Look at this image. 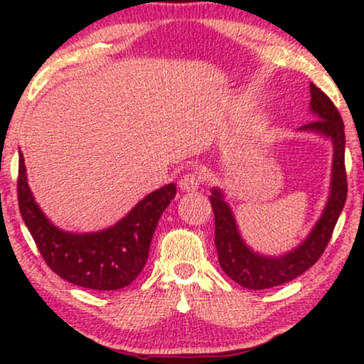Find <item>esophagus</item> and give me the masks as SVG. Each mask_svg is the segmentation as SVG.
I'll list each match as a JSON object with an SVG mask.
<instances>
[{"label":"esophagus","instance_id":"34e87169","mask_svg":"<svg viewBox=\"0 0 364 364\" xmlns=\"http://www.w3.org/2000/svg\"><path fill=\"white\" fill-rule=\"evenodd\" d=\"M178 187L182 188L183 192H193L200 187V176L197 172H187L186 176L181 177L178 181Z\"/></svg>","mask_w":364,"mask_h":364}]
</instances>
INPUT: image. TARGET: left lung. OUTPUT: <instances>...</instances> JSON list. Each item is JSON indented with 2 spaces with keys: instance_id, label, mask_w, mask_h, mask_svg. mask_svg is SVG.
Wrapping results in <instances>:
<instances>
[{
  "instance_id": "left-lung-1",
  "label": "left lung",
  "mask_w": 364,
  "mask_h": 364,
  "mask_svg": "<svg viewBox=\"0 0 364 364\" xmlns=\"http://www.w3.org/2000/svg\"><path fill=\"white\" fill-rule=\"evenodd\" d=\"M310 109L315 114V121L305 124L300 131H310L321 134L333 142V168L331 187L326 207L320 220L313 227L306 240L300 243L295 250L282 257H265L253 252L243 242L237 228L235 217L232 208L223 200V193L218 188H212L210 203L215 215V247L218 253V263L222 270L237 282L238 285L248 290H265V288L278 287L283 283L295 280L305 273L318 258L323 255L335 230L338 217L345 207L348 182L345 168V124L343 119L321 89L310 84Z\"/></svg>"
}]
</instances>
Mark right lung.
<instances>
[{
    "label": "right lung",
    "mask_w": 364,
    "mask_h": 364,
    "mask_svg": "<svg viewBox=\"0 0 364 364\" xmlns=\"http://www.w3.org/2000/svg\"><path fill=\"white\" fill-rule=\"evenodd\" d=\"M176 183L144 197L116 225L96 233H73L54 227L29 191L19 152L18 203L39 253L51 270L69 283L91 290H119L139 277L162 212L176 197Z\"/></svg>",
    "instance_id": "add662e5"
}]
</instances>
